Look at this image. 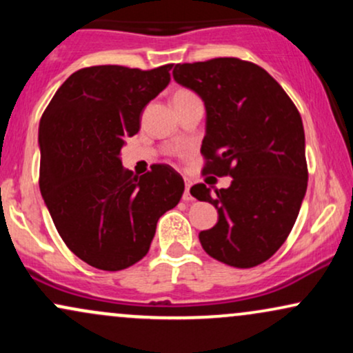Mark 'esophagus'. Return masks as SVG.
I'll return each mask as SVG.
<instances>
[{"instance_id": "obj_1", "label": "esophagus", "mask_w": 353, "mask_h": 353, "mask_svg": "<svg viewBox=\"0 0 353 353\" xmlns=\"http://www.w3.org/2000/svg\"><path fill=\"white\" fill-rule=\"evenodd\" d=\"M184 184H185V190H184V196H182V199L192 201V196H190V185H192V181L184 179Z\"/></svg>"}]
</instances>
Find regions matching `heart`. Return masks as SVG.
Instances as JSON below:
<instances>
[{"label": "heart", "instance_id": "obj_1", "mask_svg": "<svg viewBox=\"0 0 353 353\" xmlns=\"http://www.w3.org/2000/svg\"><path fill=\"white\" fill-rule=\"evenodd\" d=\"M184 94H190L189 91H177L176 96H184Z\"/></svg>", "mask_w": 353, "mask_h": 353}]
</instances>
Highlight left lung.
<instances>
[{
    "instance_id": "obj_1",
    "label": "left lung",
    "mask_w": 353,
    "mask_h": 353,
    "mask_svg": "<svg viewBox=\"0 0 353 353\" xmlns=\"http://www.w3.org/2000/svg\"><path fill=\"white\" fill-rule=\"evenodd\" d=\"M174 79L205 106L204 174L230 176L228 189L190 188L219 221L202 230V249L219 262L249 269L277 252L292 230L307 190L302 117L281 84L237 58L176 64Z\"/></svg>"
}]
</instances>
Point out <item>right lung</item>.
<instances>
[{
	"mask_svg": "<svg viewBox=\"0 0 353 353\" xmlns=\"http://www.w3.org/2000/svg\"><path fill=\"white\" fill-rule=\"evenodd\" d=\"M156 70L91 66L64 81L39 121V189L64 244L101 270H123L148 254L156 224L176 208L184 181L171 165L136 176L123 168L125 137L171 81Z\"/></svg>",
	"mask_w": 353,
	"mask_h": 353,
	"instance_id": "right-lung-1",
	"label": "right lung"
}]
</instances>
